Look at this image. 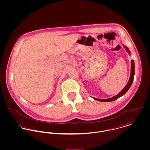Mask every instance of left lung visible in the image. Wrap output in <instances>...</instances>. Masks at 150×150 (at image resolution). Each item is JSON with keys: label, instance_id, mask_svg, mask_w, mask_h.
<instances>
[{"label": "left lung", "instance_id": "8db88e82", "mask_svg": "<svg viewBox=\"0 0 150 150\" xmlns=\"http://www.w3.org/2000/svg\"><path fill=\"white\" fill-rule=\"evenodd\" d=\"M125 48L126 49L127 51L128 52V54H130V51L128 50V48L124 46ZM134 61L133 60H132L131 61V71H130V79H129V80L128 83V84H127V86H125V88L117 95L111 98H109V99H97V98H94V99L96 100H98V101H100V102H112V101H114V100H115L117 99H118L119 98H120L121 96H123L129 90V89L130 88V86H132V84L133 83V79H134Z\"/></svg>", "mask_w": 150, "mask_h": 150}]
</instances>
